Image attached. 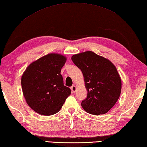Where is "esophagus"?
<instances>
[{
  "label": "esophagus",
  "mask_w": 147,
  "mask_h": 147,
  "mask_svg": "<svg viewBox=\"0 0 147 147\" xmlns=\"http://www.w3.org/2000/svg\"><path fill=\"white\" fill-rule=\"evenodd\" d=\"M71 89L72 91H73V92H74L76 91V87L74 85H73V86L71 87Z\"/></svg>",
  "instance_id": "34e87169"
}]
</instances>
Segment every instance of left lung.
I'll return each instance as SVG.
<instances>
[{
    "instance_id": "left-lung-1",
    "label": "left lung",
    "mask_w": 147,
    "mask_h": 147,
    "mask_svg": "<svg viewBox=\"0 0 147 147\" xmlns=\"http://www.w3.org/2000/svg\"><path fill=\"white\" fill-rule=\"evenodd\" d=\"M73 63L81 69L87 96L82 101L87 113L104 114L113 107L121 90V80L117 69L110 60L92 51L72 56Z\"/></svg>"
}]
</instances>
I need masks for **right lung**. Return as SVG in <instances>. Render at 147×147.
I'll use <instances>...</instances> for the list:
<instances>
[{
    "instance_id": "1",
    "label": "right lung",
    "mask_w": 147,
    "mask_h": 147,
    "mask_svg": "<svg viewBox=\"0 0 147 147\" xmlns=\"http://www.w3.org/2000/svg\"><path fill=\"white\" fill-rule=\"evenodd\" d=\"M67 58L49 53L30 63L21 78L22 92L26 103L43 116L57 113L71 90L64 86L61 69Z\"/></svg>"
}]
</instances>
